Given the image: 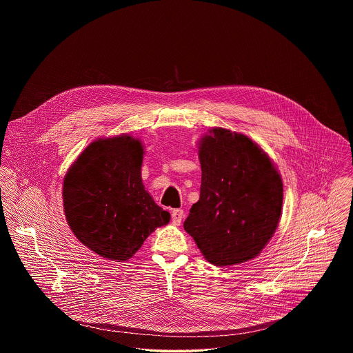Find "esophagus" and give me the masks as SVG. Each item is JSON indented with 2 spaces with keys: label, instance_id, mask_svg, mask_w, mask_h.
<instances>
[{
  "label": "esophagus",
  "instance_id": "34e87169",
  "mask_svg": "<svg viewBox=\"0 0 353 353\" xmlns=\"http://www.w3.org/2000/svg\"><path fill=\"white\" fill-rule=\"evenodd\" d=\"M183 219H184V210L183 209L172 210V222H173V225H180Z\"/></svg>",
  "mask_w": 353,
  "mask_h": 353
}]
</instances>
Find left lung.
<instances>
[{"label": "left lung", "mask_w": 353, "mask_h": 353, "mask_svg": "<svg viewBox=\"0 0 353 353\" xmlns=\"http://www.w3.org/2000/svg\"><path fill=\"white\" fill-rule=\"evenodd\" d=\"M200 141V200L185 219L202 255L216 266L255 258L275 233L283 202L281 174L250 137L213 128Z\"/></svg>", "instance_id": "left-lung-1"}]
</instances>
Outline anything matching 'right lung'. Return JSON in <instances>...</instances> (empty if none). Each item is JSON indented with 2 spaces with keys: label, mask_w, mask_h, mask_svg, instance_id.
<instances>
[{
  "label": "right lung",
  "mask_w": 353,
  "mask_h": 353,
  "mask_svg": "<svg viewBox=\"0 0 353 353\" xmlns=\"http://www.w3.org/2000/svg\"><path fill=\"white\" fill-rule=\"evenodd\" d=\"M143 145L128 134L91 143L63 180L68 226L90 250L123 262L134 256L168 212L152 200L141 181Z\"/></svg>",
  "instance_id": "add662e5"
}]
</instances>
